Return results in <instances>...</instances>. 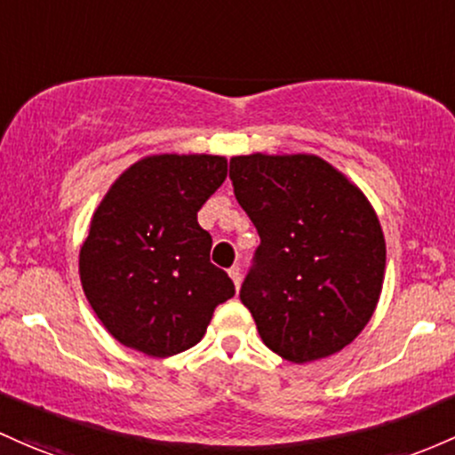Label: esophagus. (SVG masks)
Returning <instances> with one entry per match:
<instances>
[{"mask_svg":"<svg viewBox=\"0 0 455 455\" xmlns=\"http://www.w3.org/2000/svg\"><path fill=\"white\" fill-rule=\"evenodd\" d=\"M228 276H231V281L235 283V289H239V284H242V269H239V266H233L228 269Z\"/></svg>","mask_w":455,"mask_h":455,"instance_id":"esophagus-1","label":"esophagus"}]
</instances>
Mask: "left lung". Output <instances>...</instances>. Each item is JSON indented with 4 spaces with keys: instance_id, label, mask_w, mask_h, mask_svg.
Instances as JSON below:
<instances>
[{
    "instance_id": "left-lung-1",
    "label": "left lung",
    "mask_w": 455,
    "mask_h": 455,
    "mask_svg": "<svg viewBox=\"0 0 455 455\" xmlns=\"http://www.w3.org/2000/svg\"><path fill=\"white\" fill-rule=\"evenodd\" d=\"M237 203L257 227L242 284L263 343L289 363L349 346L376 311L387 243L361 188L317 155H235Z\"/></svg>"
}]
</instances>
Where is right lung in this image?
<instances>
[{"instance_id":"add662e5","label":"right lung","mask_w":455,"mask_h":455,"mask_svg":"<svg viewBox=\"0 0 455 455\" xmlns=\"http://www.w3.org/2000/svg\"><path fill=\"white\" fill-rule=\"evenodd\" d=\"M227 179L222 155H148L129 166L90 220L79 278L99 322L123 346L166 358L196 346L235 296L209 261L198 209Z\"/></svg>"}]
</instances>
